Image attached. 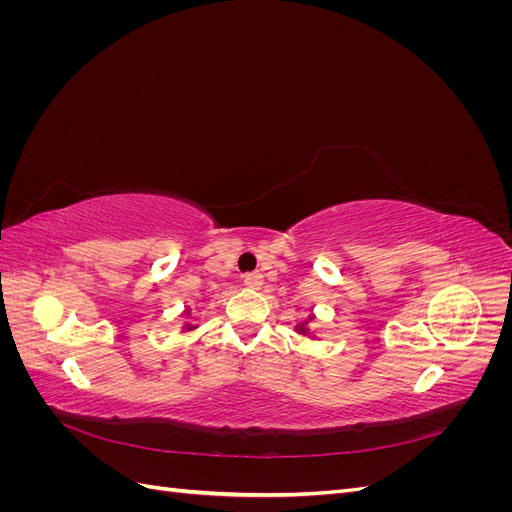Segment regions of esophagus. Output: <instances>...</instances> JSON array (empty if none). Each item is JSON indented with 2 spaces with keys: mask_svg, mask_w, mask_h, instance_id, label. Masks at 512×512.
I'll list each match as a JSON object with an SVG mask.
<instances>
[{
  "mask_svg": "<svg viewBox=\"0 0 512 512\" xmlns=\"http://www.w3.org/2000/svg\"><path fill=\"white\" fill-rule=\"evenodd\" d=\"M243 284H245L247 288H260V286H262V273H258V271L245 273V275H243Z\"/></svg>",
  "mask_w": 512,
  "mask_h": 512,
  "instance_id": "obj_1",
  "label": "esophagus"
}]
</instances>
